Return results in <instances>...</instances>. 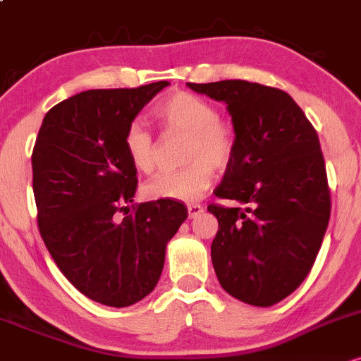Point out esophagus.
<instances>
[{
  "instance_id": "34e87169",
  "label": "esophagus",
  "mask_w": 361,
  "mask_h": 361,
  "mask_svg": "<svg viewBox=\"0 0 361 361\" xmlns=\"http://www.w3.org/2000/svg\"><path fill=\"white\" fill-rule=\"evenodd\" d=\"M188 212H189V216L196 218V216H200L202 212H204V206H202V204H188Z\"/></svg>"
}]
</instances>
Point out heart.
Listing matches in <instances>:
<instances>
[{"instance_id":"b5f03b06","label":"heart","mask_w":361,"mask_h":361,"mask_svg":"<svg viewBox=\"0 0 361 361\" xmlns=\"http://www.w3.org/2000/svg\"><path fill=\"white\" fill-rule=\"evenodd\" d=\"M164 126L188 133L184 169L160 172L145 184L149 200H200L213 180L214 169H224L235 149L233 129L218 117L216 109L201 97L177 92L155 107ZM123 147L128 160L137 172L149 173L155 167V141L141 121H131L124 131Z\"/></svg>"}]
</instances>
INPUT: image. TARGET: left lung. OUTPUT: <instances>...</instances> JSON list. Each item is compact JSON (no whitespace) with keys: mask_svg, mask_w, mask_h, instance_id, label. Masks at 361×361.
Segmentation results:
<instances>
[{"mask_svg":"<svg viewBox=\"0 0 361 361\" xmlns=\"http://www.w3.org/2000/svg\"><path fill=\"white\" fill-rule=\"evenodd\" d=\"M226 105L235 149L209 204L218 220L212 261L237 300L271 307L293 293L314 266L331 214L321 143L286 92L244 80L188 83Z\"/></svg>","mask_w":361,"mask_h":361,"instance_id":"obj_1","label":"left lung"}]
</instances>
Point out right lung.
Wrapping results in <instances>:
<instances>
[{
    "instance_id": "right-lung-1",
    "label": "right lung",
    "mask_w": 361,
    "mask_h": 361,
    "mask_svg": "<svg viewBox=\"0 0 361 361\" xmlns=\"http://www.w3.org/2000/svg\"><path fill=\"white\" fill-rule=\"evenodd\" d=\"M169 82L87 90L47 112L32 153L39 230L76 290L107 307L143 300L159 283L170 238L188 218L179 201L141 202L124 131ZM129 213V212H128Z\"/></svg>"
}]
</instances>
